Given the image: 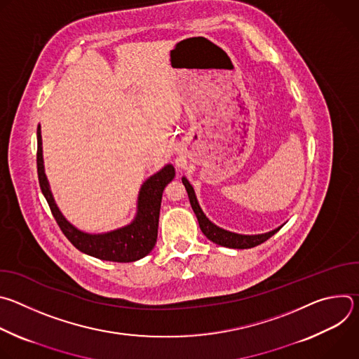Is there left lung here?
Wrapping results in <instances>:
<instances>
[{
    "mask_svg": "<svg viewBox=\"0 0 359 359\" xmlns=\"http://www.w3.org/2000/svg\"><path fill=\"white\" fill-rule=\"evenodd\" d=\"M182 182H183V184L187 190L191 209L196 213V217L198 220V226H200L203 234L216 244H220V245H224V247H229V248H251V247H255V245H259V244L267 241L271 236H274L280 230V229H276L270 233L257 234V236H243V234H236V233L223 230V229L217 227L216 224H213L206 216H204V213L201 212L198 203L196 200L194 190H193L191 184L187 182V179L183 177Z\"/></svg>",
    "mask_w": 359,
    "mask_h": 359,
    "instance_id": "1",
    "label": "left lung"
}]
</instances>
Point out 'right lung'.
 Instances as JSON below:
<instances>
[{"label":"right lung","instance_id":"1","mask_svg":"<svg viewBox=\"0 0 359 359\" xmlns=\"http://www.w3.org/2000/svg\"><path fill=\"white\" fill-rule=\"evenodd\" d=\"M36 170L38 180L42 194L45 196L48 206L57 220L60 229L65 237L82 252L92 255L99 260L115 262V263H130L143 259L147 255L158 240V224L162 194L169 182L175 177V168L172 165L165 166L161 172L149 177L140 191L137 201V215L126 227L119 230L105 233V234H88L82 233L69 224L65 217L58 210L50 194L42 163V142H41V128L36 129Z\"/></svg>","mask_w":359,"mask_h":359}]
</instances>
